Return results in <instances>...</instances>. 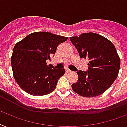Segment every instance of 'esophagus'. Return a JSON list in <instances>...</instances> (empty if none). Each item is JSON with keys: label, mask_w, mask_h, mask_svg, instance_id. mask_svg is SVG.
Returning <instances> with one entry per match:
<instances>
[{"label": "esophagus", "mask_w": 127, "mask_h": 127, "mask_svg": "<svg viewBox=\"0 0 127 127\" xmlns=\"http://www.w3.org/2000/svg\"><path fill=\"white\" fill-rule=\"evenodd\" d=\"M66 72L67 73H70V72H72V71H71L70 70H69V69H66Z\"/></svg>", "instance_id": "obj_1"}]
</instances>
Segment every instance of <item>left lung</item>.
I'll return each instance as SVG.
<instances>
[{
	"label": "left lung",
	"instance_id": "8db88e82",
	"mask_svg": "<svg viewBox=\"0 0 127 127\" xmlns=\"http://www.w3.org/2000/svg\"><path fill=\"white\" fill-rule=\"evenodd\" d=\"M81 58L88 59V70H78V80L72 85L74 92L84 97L104 93L117 78L120 59L115 46L105 37L94 32L70 38Z\"/></svg>",
	"mask_w": 127,
	"mask_h": 127
}]
</instances>
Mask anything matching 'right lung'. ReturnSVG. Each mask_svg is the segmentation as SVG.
Returning <instances> with one entry per match:
<instances>
[{
	"mask_svg": "<svg viewBox=\"0 0 127 127\" xmlns=\"http://www.w3.org/2000/svg\"><path fill=\"white\" fill-rule=\"evenodd\" d=\"M68 37L47 32L29 34L15 44L11 64L13 77L23 90L34 96L51 93L65 70L47 65V60L56 52L57 46Z\"/></svg>",
	"mask_w": 127,
	"mask_h": 127,
	"instance_id": "1",
	"label": "right lung"
}]
</instances>
